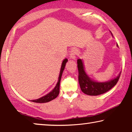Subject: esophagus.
Segmentation results:
<instances>
[{"label": "esophagus", "instance_id": "34e87169", "mask_svg": "<svg viewBox=\"0 0 132 132\" xmlns=\"http://www.w3.org/2000/svg\"><path fill=\"white\" fill-rule=\"evenodd\" d=\"M77 54H78V50H76V49L72 50L71 53H70V58L75 59L76 55H77Z\"/></svg>", "mask_w": 132, "mask_h": 132}]
</instances>
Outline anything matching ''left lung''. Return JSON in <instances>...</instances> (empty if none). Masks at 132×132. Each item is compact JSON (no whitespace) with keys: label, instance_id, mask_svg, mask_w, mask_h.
<instances>
[{"label":"left lung","instance_id":"left-lung-1","mask_svg":"<svg viewBox=\"0 0 132 132\" xmlns=\"http://www.w3.org/2000/svg\"><path fill=\"white\" fill-rule=\"evenodd\" d=\"M77 63L78 69V81L81 90L87 95L97 96L108 92L117 84L121 75L120 72L117 77L107 82H95L92 80L85 72L84 65L81 59H78Z\"/></svg>","mask_w":132,"mask_h":132}]
</instances>
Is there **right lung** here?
Here are the masks:
<instances>
[{
  "label": "right lung",
  "instance_id": "add662e5",
  "mask_svg": "<svg viewBox=\"0 0 132 132\" xmlns=\"http://www.w3.org/2000/svg\"><path fill=\"white\" fill-rule=\"evenodd\" d=\"M67 62H68V59H65L63 61L62 64V67H61L60 75H59V81L58 82H57L56 85H55V88H54L51 92L47 94V95L44 96L43 97L39 98V99H38L36 100H32V101H31V102H35V103H46L52 101V100L54 99L55 98H56L57 97V96H58L59 94V92H60V80H61V77H62L63 72V70L64 69V67H65Z\"/></svg>",
  "mask_w": 132,
  "mask_h": 132
}]
</instances>
